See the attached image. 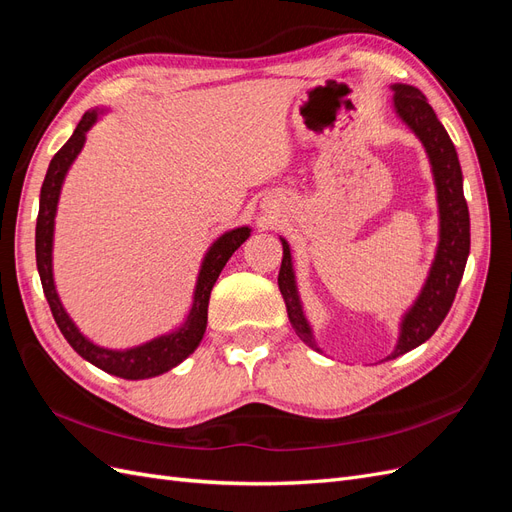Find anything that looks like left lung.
Listing matches in <instances>:
<instances>
[{"instance_id": "obj_1", "label": "left lung", "mask_w": 512, "mask_h": 512, "mask_svg": "<svg viewBox=\"0 0 512 512\" xmlns=\"http://www.w3.org/2000/svg\"><path fill=\"white\" fill-rule=\"evenodd\" d=\"M391 89L395 113L414 132V136L423 143L427 151L433 183H436L440 241L436 258L431 262V269L421 292H418L416 301L404 314V318H401L397 346L382 361L397 359V356L425 344L436 333L455 301V294L470 254V213L466 196H463V175L451 136H448L440 119L433 113L427 98L416 87L395 83L391 85ZM280 241L284 247V256L280 275H277V284H280L290 324L294 333L301 337V342L320 352L312 327H309L303 314L297 277H294L292 269L290 245L284 237H280Z\"/></svg>"}]
</instances>
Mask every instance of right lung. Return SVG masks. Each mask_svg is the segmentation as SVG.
<instances>
[{
    "mask_svg": "<svg viewBox=\"0 0 512 512\" xmlns=\"http://www.w3.org/2000/svg\"><path fill=\"white\" fill-rule=\"evenodd\" d=\"M102 113H104L102 108H94V111H87L83 115L74 134L68 138V143L55 153L49 164V170H46V177L40 190V209H38V222H36V265H38L44 297L49 301L53 318L57 322L61 335L68 339V344L74 348V352H79L85 361L106 371V374H113L123 380H145V378L166 374L168 369L177 367L198 348L200 339H203L207 329V307H209L213 284L218 282V277L226 267L228 258L235 254L237 247H241V243L247 237H250L252 228L250 226L232 228L211 243L196 277L192 309L179 329L160 337H153L151 342L126 348V350L102 348L91 342V339H87L79 331V327L72 322L64 305L59 301V294L53 280V232H55V215H57L61 185H64V179L68 175L72 162L76 160V156H79L85 145L87 132L91 130V126H94Z\"/></svg>",
    "mask_w": 512,
    "mask_h": 512,
    "instance_id": "add662e5",
    "label": "right lung"
}]
</instances>
